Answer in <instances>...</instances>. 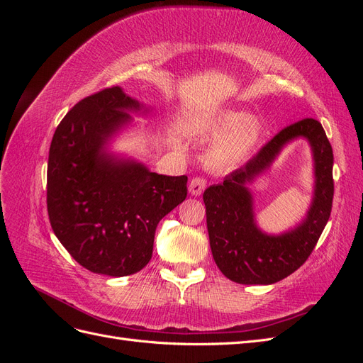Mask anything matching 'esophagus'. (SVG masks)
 I'll list each match as a JSON object with an SVG mask.
<instances>
[{"mask_svg":"<svg viewBox=\"0 0 363 363\" xmlns=\"http://www.w3.org/2000/svg\"><path fill=\"white\" fill-rule=\"evenodd\" d=\"M206 184H207V182L204 179H201V177L192 179L191 183H189V192H191V195H195V196L201 195L203 191L206 189Z\"/></svg>","mask_w":363,"mask_h":363,"instance_id":"34e87169","label":"esophagus"}]
</instances>
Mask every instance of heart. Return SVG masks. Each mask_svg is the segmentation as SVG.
I'll use <instances>...</instances> for the list:
<instances>
[{
  "label": "heart",
  "instance_id": "b5f03b06",
  "mask_svg": "<svg viewBox=\"0 0 363 363\" xmlns=\"http://www.w3.org/2000/svg\"><path fill=\"white\" fill-rule=\"evenodd\" d=\"M206 131L219 136L207 151V164L218 171H228L252 155L262 139L263 127L256 115L223 111L213 116Z\"/></svg>",
  "mask_w": 363,
  "mask_h": 363
}]
</instances>
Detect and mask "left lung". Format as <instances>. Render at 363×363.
Returning <instances> with one entry per match:
<instances>
[{
    "label": "left lung",
    "mask_w": 363,
    "mask_h": 363,
    "mask_svg": "<svg viewBox=\"0 0 363 363\" xmlns=\"http://www.w3.org/2000/svg\"><path fill=\"white\" fill-rule=\"evenodd\" d=\"M296 137L310 140L315 162L313 206L301 225L279 237L255 225L248 182L264 170L281 148ZM333 150L320 121L304 118L284 127L244 167L203 194L207 232L218 268L240 284H271L291 276L311 256L330 218L333 203Z\"/></svg>",
    "instance_id": "left-lung-1"
}]
</instances>
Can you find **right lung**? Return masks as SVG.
Here are the masks:
<instances>
[{
	"label": "right lung",
	"instance_id": "right-lung-1",
	"mask_svg": "<svg viewBox=\"0 0 363 363\" xmlns=\"http://www.w3.org/2000/svg\"><path fill=\"white\" fill-rule=\"evenodd\" d=\"M140 104L119 86L83 98L50 147L47 208L54 235L86 269L124 277L152 256L160 219L188 195V177L151 172L104 145Z\"/></svg>",
	"mask_w": 363,
	"mask_h": 363
}]
</instances>
